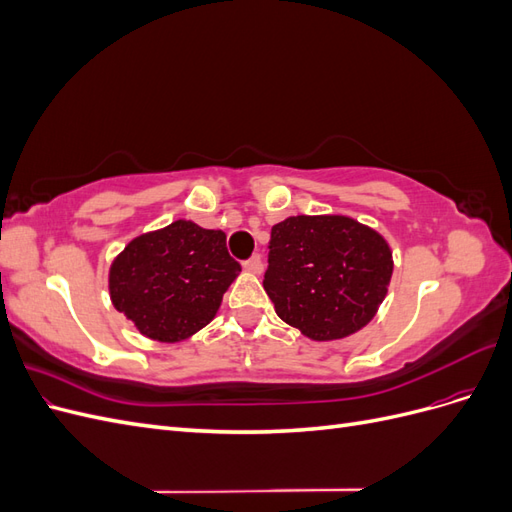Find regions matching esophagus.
Listing matches in <instances>:
<instances>
[{"label":"esophagus","instance_id":"esophagus-1","mask_svg":"<svg viewBox=\"0 0 512 512\" xmlns=\"http://www.w3.org/2000/svg\"><path fill=\"white\" fill-rule=\"evenodd\" d=\"M243 269L245 271H250V273H262V269H265V265H262V258L258 256V254H254L252 258H247V260H243Z\"/></svg>","mask_w":512,"mask_h":512}]
</instances>
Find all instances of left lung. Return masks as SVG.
Segmentation results:
<instances>
[{"label":"left lung","instance_id":"1","mask_svg":"<svg viewBox=\"0 0 512 512\" xmlns=\"http://www.w3.org/2000/svg\"><path fill=\"white\" fill-rule=\"evenodd\" d=\"M393 275L389 243L344 215H297L271 228L265 286L275 312L316 342L376 316Z\"/></svg>","mask_w":512,"mask_h":512}]
</instances>
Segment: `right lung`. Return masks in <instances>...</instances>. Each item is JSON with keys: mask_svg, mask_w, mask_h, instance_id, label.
<instances>
[{"mask_svg": "<svg viewBox=\"0 0 512 512\" xmlns=\"http://www.w3.org/2000/svg\"><path fill=\"white\" fill-rule=\"evenodd\" d=\"M239 271L222 230L177 220L130 241L113 262L108 288L138 331L170 344L205 327Z\"/></svg>", "mask_w": 512, "mask_h": 512, "instance_id": "right-lung-1", "label": "right lung"}]
</instances>
